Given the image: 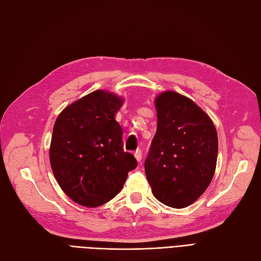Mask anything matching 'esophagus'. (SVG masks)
<instances>
[{
    "mask_svg": "<svg viewBox=\"0 0 261 261\" xmlns=\"http://www.w3.org/2000/svg\"><path fill=\"white\" fill-rule=\"evenodd\" d=\"M134 154H135V158H136V160H137L138 162H140L141 159H143V151H141L140 149H139V150H136V152L134 153Z\"/></svg>",
    "mask_w": 261,
    "mask_h": 261,
    "instance_id": "1",
    "label": "esophagus"
}]
</instances>
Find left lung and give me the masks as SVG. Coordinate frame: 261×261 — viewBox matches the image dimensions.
Masks as SVG:
<instances>
[{"label": "left lung", "instance_id": "obj_1", "mask_svg": "<svg viewBox=\"0 0 261 261\" xmlns=\"http://www.w3.org/2000/svg\"><path fill=\"white\" fill-rule=\"evenodd\" d=\"M158 126L145 161L152 194L172 208L195 202L208 188L218 156L210 117L194 101L165 91L155 99Z\"/></svg>", "mask_w": 261, "mask_h": 261}]
</instances>
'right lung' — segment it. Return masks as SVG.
I'll use <instances>...</instances> for the list:
<instances>
[{
  "mask_svg": "<svg viewBox=\"0 0 261 261\" xmlns=\"http://www.w3.org/2000/svg\"><path fill=\"white\" fill-rule=\"evenodd\" d=\"M123 101L93 91L63 110L55 121L50 162L59 185L70 199L98 207L122 191L137 160L123 149L122 127L114 115Z\"/></svg>",
  "mask_w": 261,
  "mask_h": 261,
  "instance_id": "obj_1",
  "label": "right lung"
}]
</instances>
